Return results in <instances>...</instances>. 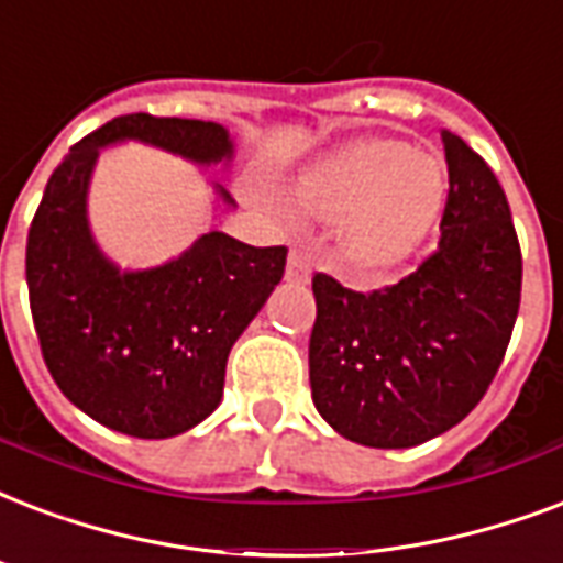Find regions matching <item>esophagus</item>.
Returning <instances> with one entry per match:
<instances>
[{
	"label": "esophagus",
	"instance_id": "1",
	"mask_svg": "<svg viewBox=\"0 0 563 563\" xmlns=\"http://www.w3.org/2000/svg\"><path fill=\"white\" fill-rule=\"evenodd\" d=\"M312 277V265H310V256L307 251L295 244L289 253V263H286V280L289 283H310Z\"/></svg>",
	"mask_w": 563,
	"mask_h": 563
}]
</instances>
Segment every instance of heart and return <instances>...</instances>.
<instances>
[{
  "instance_id": "1",
  "label": "heart",
  "mask_w": 563,
  "mask_h": 563,
  "mask_svg": "<svg viewBox=\"0 0 563 563\" xmlns=\"http://www.w3.org/2000/svg\"><path fill=\"white\" fill-rule=\"evenodd\" d=\"M443 162L405 141L366 139L312 165L295 186V206L319 221H345L342 251L366 272L405 263L443 212Z\"/></svg>"
}]
</instances>
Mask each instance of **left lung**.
Returning a JSON list of instances; mask_svg holds the SVG:
<instances>
[{
  "mask_svg": "<svg viewBox=\"0 0 563 563\" xmlns=\"http://www.w3.org/2000/svg\"><path fill=\"white\" fill-rule=\"evenodd\" d=\"M449 197L437 251L386 289L316 274L310 386L351 443L410 449L484 398L520 312L522 253L508 197L475 150L443 129Z\"/></svg>",
  "mask_w": 563,
  "mask_h": 563,
  "instance_id": "8db88e82",
  "label": "left lung"
}]
</instances>
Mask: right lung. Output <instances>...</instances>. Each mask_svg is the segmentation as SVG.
Returning a JSON list of instances; mask_svg holds the SVG:
<instances>
[{
    "label": "right lung",
    "mask_w": 563,
    "mask_h": 563,
    "mask_svg": "<svg viewBox=\"0 0 563 563\" xmlns=\"http://www.w3.org/2000/svg\"><path fill=\"white\" fill-rule=\"evenodd\" d=\"M118 141L206 167L230 162L233 141L212 120H109L55 167L29 227V303L58 389L111 431L165 440L221 405L230 349L280 283L286 247H253L212 230L170 263L120 272L88 224L93 165ZM214 195L235 206L221 186Z\"/></svg>",
    "instance_id": "obj_1"
}]
</instances>
